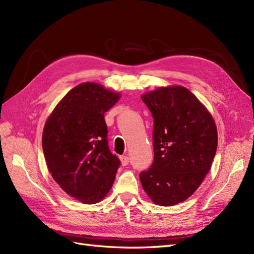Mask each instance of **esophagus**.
Returning <instances> with one entry per match:
<instances>
[{"instance_id": "34e87169", "label": "esophagus", "mask_w": 254, "mask_h": 254, "mask_svg": "<svg viewBox=\"0 0 254 254\" xmlns=\"http://www.w3.org/2000/svg\"><path fill=\"white\" fill-rule=\"evenodd\" d=\"M120 161H121V163H122V165H123V166H126L129 163V159H128L127 155L120 156Z\"/></svg>"}]
</instances>
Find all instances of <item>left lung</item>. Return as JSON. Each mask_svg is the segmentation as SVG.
Returning a JSON list of instances; mask_svg holds the SVG:
<instances>
[{
	"label": "left lung",
	"mask_w": 254,
	"mask_h": 254,
	"mask_svg": "<svg viewBox=\"0 0 254 254\" xmlns=\"http://www.w3.org/2000/svg\"><path fill=\"white\" fill-rule=\"evenodd\" d=\"M141 98L153 117L154 161L139 180L155 205L174 206L194 193L211 168L217 148L215 122L183 86H162Z\"/></svg>",
	"instance_id": "1"
}]
</instances>
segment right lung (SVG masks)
Segmentation results:
<instances>
[{"label":"right lung","instance_id":"add662e5","mask_svg":"<svg viewBox=\"0 0 254 254\" xmlns=\"http://www.w3.org/2000/svg\"><path fill=\"white\" fill-rule=\"evenodd\" d=\"M121 93L102 84L75 86L47 118L42 134L48 171L68 195L95 204L110 191L120 166L107 143L104 115Z\"/></svg>","mask_w":254,"mask_h":254}]
</instances>
